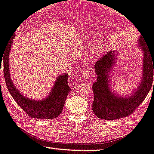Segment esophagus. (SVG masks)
<instances>
[{
    "mask_svg": "<svg viewBox=\"0 0 154 154\" xmlns=\"http://www.w3.org/2000/svg\"><path fill=\"white\" fill-rule=\"evenodd\" d=\"M91 69H82V74L83 75H84V77L85 79H89V77H90L91 75Z\"/></svg>",
    "mask_w": 154,
    "mask_h": 154,
    "instance_id": "1",
    "label": "esophagus"
}]
</instances>
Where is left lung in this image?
Listing matches in <instances>:
<instances>
[{"label":"left lung","mask_w":154,"mask_h":154,"mask_svg":"<svg viewBox=\"0 0 154 154\" xmlns=\"http://www.w3.org/2000/svg\"><path fill=\"white\" fill-rule=\"evenodd\" d=\"M139 47L144 51L143 78L138 89L127 97H118L109 88L108 74L114 65L116 54L109 51L95 63L97 75V82L93 84L94 99L92 109L97 117L101 119L113 120L123 118L134 112L148 94L153 82L154 72V53L151 54L149 46L142 36L138 40Z\"/></svg>","instance_id":"8db88e82"}]
</instances>
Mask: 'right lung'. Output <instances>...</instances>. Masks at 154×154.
I'll return each mask as SVG.
<instances>
[{"label":"right lung","instance_id":"right-lung-1","mask_svg":"<svg viewBox=\"0 0 154 154\" xmlns=\"http://www.w3.org/2000/svg\"><path fill=\"white\" fill-rule=\"evenodd\" d=\"M12 43L13 41L11 40L10 45L7 46L4 52V79L9 92L12 95L17 104L31 118L54 119L62 112L66 98L70 91L67 81L69 77L68 75H62L57 79L51 94L46 99L35 101L26 97L17 90L14 85L13 84L12 80L10 79L9 72V54Z\"/></svg>","mask_w":154,"mask_h":154}]
</instances>
